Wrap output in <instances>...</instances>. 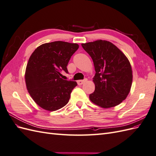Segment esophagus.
Masks as SVG:
<instances>
[{"label": "esophagus", "mask_w": 156, "mask_h": 156, "mask_svg": "<svg viewBox=\"0 0 156 156\" xmlns=\"http://www.w3.org/2000/svg\"><path fill=\"white\" fill-rule=\"evenodd\" d=\"M87 81V79H84V80H79V81H77V84H79V85H82V84L84 83H85Z\"/></svg>", "instance_id": "34e87169"}]
</instances>
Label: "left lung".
<instances>
[{
  "label": "left lung",
  "mask_w": 156,
  "mask_h": 156,
  "mask_svg": "<svg viewBox=\"0 0 156 156\" xmlns=\"http://www.w3.org/2000/svg\"><path fill=\"white\" fill-rule=\"evenodd\" d=\"M81 45L91 56L96 71L93 78L95 90L90 94V100L106 108L119 105L128 95L132 84L128 59L116 46L105 40Z\"/></svg>",
  "instance_id": "obj_1"
}]
</instances>
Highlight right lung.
Instances as JSON below:
<instances>
[{
	"mask_svg": "<svg viewBox=\"0 0 156 156\" xmlns=\"http://www.w3.org/2000/svg\"><path fill=\"white\" fill-rule=\"evenodd\" d=\"M79 48L77 44L56 41L42 44L33 52L28 62L25 82L34 101L45 110L54 111L68 103L76 81L62 79V71Z\"/></svg>",
	"mask_w": 156,
	"mask_h": 156,
	"instance_id": "1",
	"label": "right lung"
}]
</instances>
